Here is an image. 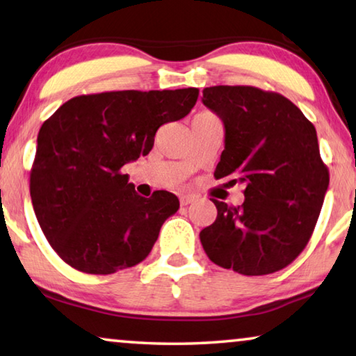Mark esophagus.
Instances as JSON below:
<instances>
[{"label": "esophagus", "instance_id": "obj_1", "mask_svg": "<svg viewBox=\"0 0 356 356\" xmlns=\"http://www.w3.org/2000/svg\"><path fill=\"white\" fill-rule=\"evenodd\" d=\"M193 201H196L195 195H182V196H180V206H188Z\"/></svg>", "mask_w": 356, "mask_h": 356}]
</instances>
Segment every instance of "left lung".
Instances as JSON below:
<instances>
[{
  "instance_id": "obj_1",
  "label": "left lung",
  "mask_w": 356,
  "mask_h": 356,
  "mask_svg": "<svg viewBox=\"0 0 356 356\" xmlns=\"http://www.w3.org/2000/svg\"><path fill=\"white\" fill-rule=\"evenodd\" d=\"M201 101L225 127L213 176L245 185L242 206L212 200L217 218L200 233L202 249L244 275L284 269L307 245L330 185L315 127L290 99L255 87H207Z\"/></svg>"
}]
</instances>
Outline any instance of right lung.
<instances>
[{"instance_id": "1", "label": "right lung", "mask_w": 356, "mask_h": 356, "mask_svg": "<svg viewBox=\"0 0 356 356\" xmlns=\"http://www.w3.org/2000/svg\"><path fill=\"white\" fill-rule=\"evenodd\" d=\"M198 95L191 87L82 95L42 123L30 195L39 227L65 263L112 274L149 255L179 200L166 190L138 195L122 168L147 155L156 129L187 115Z\"/></svg>"}]
</instances>
